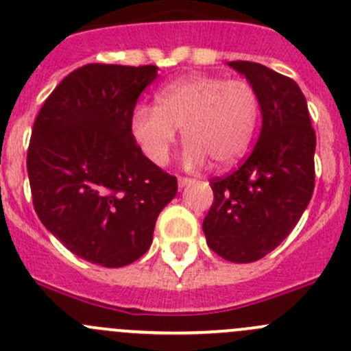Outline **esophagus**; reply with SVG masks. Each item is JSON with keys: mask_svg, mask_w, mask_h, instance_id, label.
I'll return each instance as SVG.
<instances>
[{"mask_svg": "<svg viewBox=\"0 0 351 351\" xmlns=\"http://www.w3.org/2000/svg\"><path fill=\"white\" fill-rule=\"evenodd\" d=\"M192 182H193L192 178H186V176H178V186H180V189H183V186L190 185V183H192Z\"/></svg>", "mask_w": 351, "mask_h": 351, "instance_id": "obj_1", "label": "esophagus"}]
</instances>
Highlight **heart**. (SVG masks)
<instances>
[{"label":"heart","mask_w":351,"mask_h":351,"mask_svg":"<svg viewBox=\"0 0 351 351\" xmlns=\"http://www.w3.org/2000/svg\"><path fill=\"white\" fill-rule=\"evenodd\" d=\"M260 97L246 80L193 76L171 81L156 93V108L137 105L130 130L143 154L156 166H165L182 129L185 162L229 166L246 153L260 120Z\"/></svg>","instance_id":"1"}]
</instances>
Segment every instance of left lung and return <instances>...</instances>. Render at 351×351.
Listing matches in <instances>:
<instances>
[{
	"label": "left lung",
	"mask_w": 351,
	"mask_h": 351,
	"mask_svg": "<svg viewBox=\"0 0 351 351\" xmlns=\"http://www.w3.org/2000/svg\"><path fill=\"white\" fill-rule=\"evenodd\" d=\"M229 66L260 97V139L238 169L210 180L214 202L204 219L208 247L232 263H251L290 234L314 192L316 132L297 83L250 61Z\"/></svg>",
	"instance_id": "left-lung-1"
}]
</instances>
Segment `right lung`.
<instances>
[{"label":"right lung","mask_w":351,"mask_h":351,"mask_svg":"<svg viewBox=\"0 0 351 351\" xmlns=\"http://www.w3.org/2000/svg\"><path fill=\"white\" fill-rule=\"evenodd\" d=\"M156 66L86 64L42 105L27 171L42 224L83 260L119 268L153 243L156 219L176 195V176L153 165L130 115Z\"/></svg>","instance_id":"obj_1"}]
</instances>
